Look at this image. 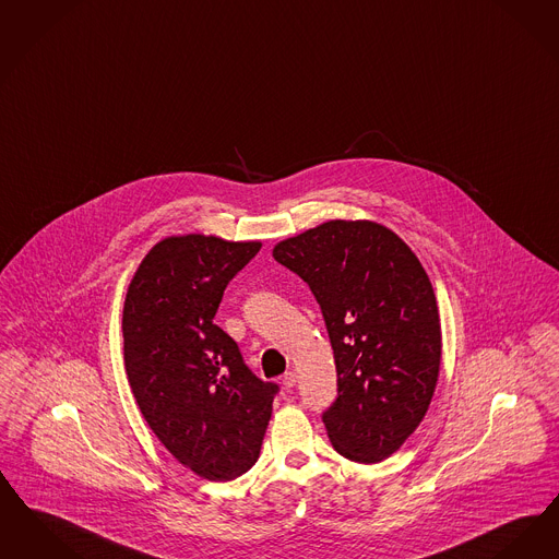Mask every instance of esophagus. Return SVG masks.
Returning a JSON list of instances; mask_svg holds the SVG:
<instances>
[{
    "label": "esophagus",
    "instance_id": "1",
    "mask_svg": "<svg viewBox=\"0 0 559 559\" xmlns=\"http://www.w3.org/2000/svg\"><path fill=\"white\" fill-rule=\"evenodd\" d=\"M295 382H297V374H295L293 370L283 377V384H285V389H293V386H295Z\"/></svg>",
    "mask_w": 559,
    "mask_h": 559
}]
</instances>
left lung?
Returning a JSON list of instances; mask_svg holds the SVG:
<instances>
[{"instance_id":"obj_1","label":"left lung","mask_w":559,"mask_h":559,"mask_svg":"<svg viewBox=\"0 0 559 559\" xmlns=\"http://www.w3.org/2000/svg\"><path fill=\"white\" fill-rule=\"evenodd\" d=\"M322 310L336 364L335 403L322 414L336 451L377 464L428 412L441 368V320L430 278L391 228L329 221L272 249Z\"/></svg>"}]
</instances>
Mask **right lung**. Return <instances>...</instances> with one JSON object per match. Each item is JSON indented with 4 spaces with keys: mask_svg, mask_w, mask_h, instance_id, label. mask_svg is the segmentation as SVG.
I'll return each mask as SVG.
<instances>
[{
    "mask_svg": "<svg viewBox=\"0 0 559 559\" xmlns=\"http://www.w3.org/2000/svg\"><path fill=\"white\" fill-rule=\"evenodd\" d=\"M260 247L166 237L139 264L122 310L124 368L145 423L185 468L214 483L258 462L278 391L214 324L226 285Z\"/></svg>",
    "mask_w": 559,
    "mask_h": 559,
    "instance_id": "obj_1",
    "label": "right lung"
}]
</instances>
